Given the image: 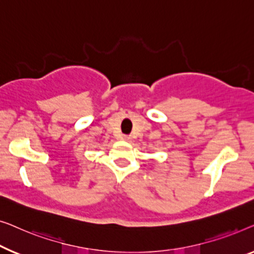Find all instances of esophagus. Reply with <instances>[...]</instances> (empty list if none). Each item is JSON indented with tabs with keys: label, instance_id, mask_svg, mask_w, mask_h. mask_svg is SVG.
Here are the masks:
<instances>
[{
	"label": "esophagus",
	"instance_id": "obj_1",
	"mask_svg": "<svg viewBox=\"0 0 254 254\" xmlns=\"http://www.w3.org/2000/svg\"><path fill=\"white\" fill-rule=\"evenodd\" d=\"M122 139H123V140H126V141H131L132 140L131 135H128V134H123Z\"/></svg>",
	"mask_w": 254,
	"mask_h": 254
}]
</instances>
